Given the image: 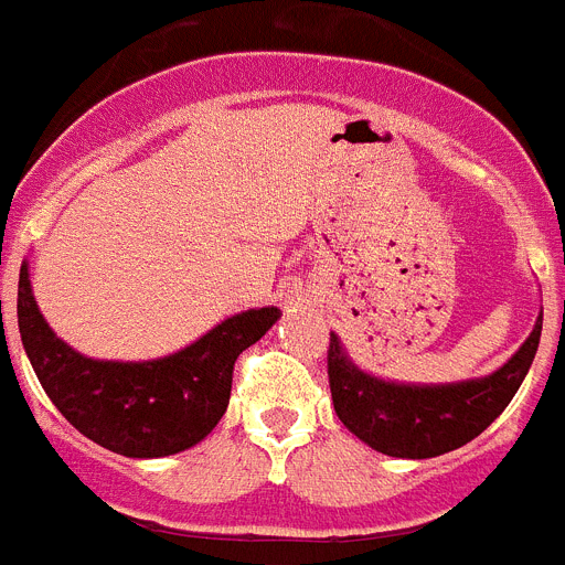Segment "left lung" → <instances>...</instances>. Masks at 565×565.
<instances>
[{
  "instance_id": "left-lung-1",
  "label": "left lung",
  "mask_w": 565,
  "mask_h": 565,
  "mask_svg": "<svg viewBox=\"0 0 565 565\" xmlns=\"http://www.w3.org/2000/svg\"><path fill=\"white\" fill-rule=\"evenodd\" d=\"M543 330V312L525 344L500 371L477 382L414 387L391 385L362 373L330 333L327 379L335 416L376 451L402 459H428L462 448L509 407L532 367Z\"/></svg>"
}]
</instances>
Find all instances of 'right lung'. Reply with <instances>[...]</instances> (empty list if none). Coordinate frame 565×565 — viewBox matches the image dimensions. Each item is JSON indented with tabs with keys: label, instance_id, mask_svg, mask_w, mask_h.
Segmentation results:
<instances>
[{
	"label": "right lung",
	"instance_id": "add662e5",
	"mask_svg": "<svg viewBox=\"0 0 565 565\" xmlns=\"http://www.w3.org/2000/svg\"><path fill=\"white\" fill-rule=\"evenodd\" d=\"M2 307V301H0ZM19 335L56 411L92 443L135 459L169 457L212 434L230 405L238 355L267 333L275 307L232 316L192 348L158 362H94L54 335L19 273Z\"/></svg>",
	"mask_w": 565,
	"mask_h": 565
}]
</instances>
